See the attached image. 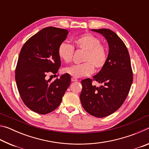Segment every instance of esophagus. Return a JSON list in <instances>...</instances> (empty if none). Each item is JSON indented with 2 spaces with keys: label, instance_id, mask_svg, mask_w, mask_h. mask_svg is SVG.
<instances>
[{
  "label": "esophagus",
  "instance_id": "obj_1",
  "mask_svg": "<svg viewBox=\"0 0 149 149\" xmlns=\"http://www.w3.org/2000/svg\"><path fill=\"white\" fill-rule=\"evenodd\" d=\"M71 80H72V81H73V82H76V81H77V78L74 77H72Z\"/></svg>",
  "mask_w": 149,
  "mask_h": 149
}]
</instances>
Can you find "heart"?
Here are the masks:
<instances>
[{
	"instance_id": "b5f03b06",
	"label": "heart",
	"mask_w": 149,
	"mask_h": 149,
	"mask_svg": "<svg viewBox=\"0 0 149 149\" xmlns=\"http://www.w3.org/2000/svg\"><path fill=\"white\" fill-rule=\"evenodd\" d=\"M75 46L78 49L85 51L81 64L73 65L64 68L65 74L74 77L89 76L94 72V67L100 69L107 60V52L105 47L100 44L99 38L91 33H85L74 40ZM74 47L66 42H62L58 49V54L65 63L72 61Z\"/></svg>"
}]
</instances>
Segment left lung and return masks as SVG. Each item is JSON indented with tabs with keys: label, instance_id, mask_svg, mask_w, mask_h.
<instances>
[{
	"label": "left lung",
	"instance_id": "1",
	"mask_svg": "<svg viewBox=\"0 0 149 149\" xmlns=\"http://www.w3.org/2000/svg\"><path fill=\"white\" fill-rule=\"evenodd\" d=\"M91 31L105 37L109 51L105 65L93 76V80L102 85H93L89 78L82 80L80 100L89 114L103 118L112 114L123 104L133 83V72L128 50L117 34L108 29Z\"/></svg>",
	"mask_w": 149,
	"mask_h": 149
}]
</instances>
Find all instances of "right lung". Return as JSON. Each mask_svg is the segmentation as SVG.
<instances>
[{
  "label": "right lung",
  "instance_id": "1",
  "mask_svg": "<svg viewBox=\"0 0 149 149\" xmlns=\"http://www.w3.org/2000/svg\"><path fill=\"white\" fill-rule=\"evenodd\" d=\"M68 33L64 29L45 27L27 40L19 52L15 71L17 89L26 107L38 114L56 109L70 85L71 77L67 74L54 81L46 79L47 74L58 71L61 62L58 49Z\"/></svg>",
  "mask_w": 149,
  "mask_h": 149
}]
</instances>
